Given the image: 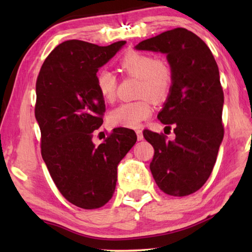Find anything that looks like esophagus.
I'll return each instance as SVG.
<instances>
[{"mask_svg":"<svg viewBox=\"0 0 252 252\" xmlns=\"http://www.w3.org/2000/svg\"><path fill=\"white\" fill-rule=\"evenodd\" d=\"M135 133H136V136H138V140H139V141H141V140L143 139L142 130H141V129H136V130H135Z\"/></svg>","mask_w":252,"mask_h":252,"instance_id":"obj_1","label":"esophagus"}]
</instances>
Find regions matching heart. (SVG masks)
Wrapping results in <instances>:
<instances>
[{
  "mask_svg": "<svg viewBox=\"0 0 252 252\" xmlns=\"http://www.w3.org/2000/svg\"><path fill=\"white\" fill-rule=\"evenodd\" d=\"M119 66L126 76L139 79L138 96L141 99L122 103L111 111L109 122L113 126L133 129L152 116L151 99L160 102L169 96L173 84V72L165 60L156 59L140 51L126 53ZM95 87L103 100L113 101L118 89L117 76L109 70H100L95 75Z\"/></svg>",
  "mask_w": 252,
  "mask_h": 252,
  "instance_id": "b5f03b06",
  "label": "heart"
}]
</instances>
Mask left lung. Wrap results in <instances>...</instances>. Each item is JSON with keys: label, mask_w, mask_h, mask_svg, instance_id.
<instances>
[{"label": "left lung", "mask_w": 252, "mask_h": 252, "mask_svg": "<svg viewBox=\"0 0 252 252\" xmlns=\"http://www.w3.org/2000/svg\"><path fill=\"white\" fill-rule=\"evenodd\" d=\"M167 53L173 72L171 92L158 119L176 134L144 130L155 149L150 163L158 187L174 197L198 191L210 177L223 139V90L219 69L208 45L183 28L165 31L135 46Z\"/></svg>", "instance_id": "8db88e82"}]
</instances>
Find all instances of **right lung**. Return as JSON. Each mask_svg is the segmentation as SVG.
<instances>
[{
    "instance_id": "right-lung-1",
    "label": "right lung",
    "mask_w": 252,
    "mask_h": 252,
    "mask_svg": "<svg viewBox=\"0 0 252 252\" xmlns=\"http://www.w3.org/2000/svg\"><path fill=\"white\" fill-rule=\"evenodd\" d=\"M125 44L65 41L48 55L36 79L34 113L42 158L63 197L88 210L112 198L119 162L136 141L133 130L118 127L97 147L92 142L105 111L95 87L96 72Z\"/></svg>"
}]
</instances>
